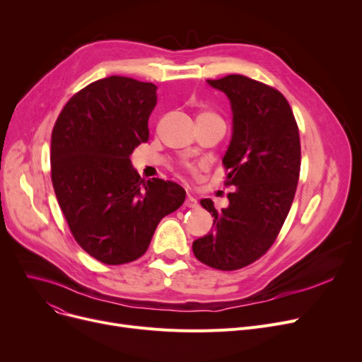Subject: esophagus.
I'll return each instance as SVG.
<instances>
[{"label":"esophagus","instance_id":"34e87169","mask_svg":"<svg viewBox=\"0 0 362 362\" xmlns=\"http://www.w3.org/2000/svg\"><path fill=\"white\" fill-rule=\"evenodd\" d=\"M185 205H186L187 208H197V206H198V201H197L194 197L187 195V197H186V201H185Z\"/></svg>","mask_w":362,"mask_h":362}]
</instances>
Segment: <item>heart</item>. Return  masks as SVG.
<instances>
[{
    "instance_id": "1",
    "label": "heart",
    "mask_w": 362,
    "mask_h": 362,
    "mask_svg": "<svg viewBox=\"0 0 362 362\" xmlns=\"http://www.w3.org/2000/svg\"><path fill=\"white\" fill-rule=\"evenodd\" d=\"M202 116H213V112H208V111H201L198 114V117H202Z\"/></svg>"
}]
</instances>
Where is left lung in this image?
Masks as SVG:
<instances>
[{"mask_svg":"<svg viewBox=\"0 0 362 362\" xmlns=\"http://www.w3.org/2000/svg\"><path fill=\"white\" fill-rule=\"evenodd\" d=\"M224 92L233 112V135L223 165L229 206L213 213V232L194 242L195 257L208 267L233 272L270 250L286 220L300 171L299 129L288 100L265 83L242 74L206 81Z\"/></svg>","mask_w":362,"mask_h":362,"instance_id":"1","label":"left lung"}]
</instances>
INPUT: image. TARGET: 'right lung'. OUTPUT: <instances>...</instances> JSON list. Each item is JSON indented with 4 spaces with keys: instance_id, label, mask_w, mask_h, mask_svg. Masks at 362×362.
I'll list each match as a JSON object with an SVG mask.
<instances>
[{
    "instance_id": "add662e5",
    "label": "right lung",
    "mask_w": 362,
    "mask_h": 362,
    "mask_svg": "<svg viewBox=\"0 0 362 362\" xmlns=\"http://www.w3.org/2000/svg\"><path fill=\"white\" fill-rule=\"evenodd\" d=\"M157 86L124 76L92 82L67 101L51 135V180L69 229L95 259L120 265L142 257L185 189L146 183L130 154L149 138Z\"/></svg>"
}]
</instances>
